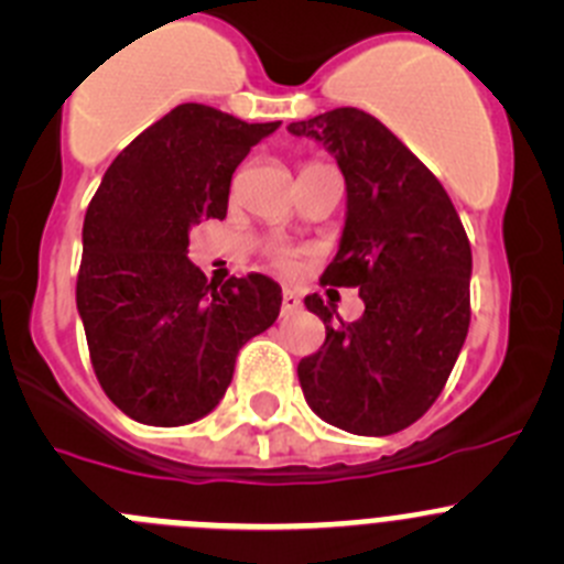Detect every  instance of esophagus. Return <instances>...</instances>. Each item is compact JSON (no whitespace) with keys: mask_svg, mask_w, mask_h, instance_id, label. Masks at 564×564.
<instances>
[{"mask_svg":"<svg viewBox=\"0 0 564 564\" xmlns=\"http://www.w3.org/2000/svg\"><path fill=\"white\" fill-rule=\"evenodd\" d=\"M300 308V297L292 292V289H283V300H281V314L283 317H289V314H294Z\"/></svg>","mask_w":564,"mask_h":564,"instance_id":"1","label":"esophagus"}]
</instances>
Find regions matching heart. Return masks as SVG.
Returning <instances> with one entry per match:
<instances>
[{
    "instance_id": "1",
    "label": "heart",
    "mask_w": 564,
    "mask_h": 564,
    "mask_svg": "<svg viewBox=\"0 0 564 564\" xmlns=\"http://www.w3.org/2000/svg\"><path fill=\"white\" fill-rule=\"evenodd\" d=\"M270 258H272V264H275L278 270H292V267H294V252L292 250H272Z\"/></svg>"
}]
</instances>
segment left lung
<instances>
[{"instance_id":"1","label":"left lung","mask_w":564,"mask_h":564,"mask_svg":"<svg viewBox=\"0 0 564 564\" xmlns=\"http://www.w3.org/2000/svg\"><path fill=\"white\" fill-rule=\"evenodd\" d=\"M289 133L334 152L347 186L339 252L323 286H359L365 314L334 323L308 294L325 345L300 359L308 406L350 434L387 436L440 398L470 328V241L448 192L376 116L334 108Z\"/></svg>"}]
</instances>
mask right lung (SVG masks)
Segmentation results:
<instances>
[{
    "label": "right lung",
    "mask_w": 564,
    "mask_h": 564,
    "mask_svg": "<svg viewBox=\"0 0 564 564\" xmlns=\"http://www.w3.org/2000/svg\"><path fill=\"white\" fill-rule=\"evenodd\" d=\"M278 124L177 105L116 155L88 203L77 312L99 387L139 423L205 417L239 347L278 319L275 281L208 283L186 258L192 225L225 219L236 166Z\"/></svg>",
    "instance_id": "obj_1"
}]
</instances>
